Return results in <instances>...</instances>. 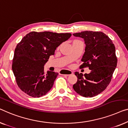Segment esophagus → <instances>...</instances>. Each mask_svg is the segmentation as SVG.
Returning a JSON list of instances; mask_svg holds the SVG:
<instances>
[{"label": "esophagus", "mask_w": 128, "mask_h": 128, "mask_svg": "<svg viewBox=\"0 0 128 128\" xmlns=\"http://www.w3.org/2000/svg\"><path fill=\"white\" fill-rule=\"evenodd\" d=\"M60 74L62 75H66V76H68V75H71L73 74V72L70 70H62L60 71Z\"/></svg>", "instance_id": "1"}]
</instances>
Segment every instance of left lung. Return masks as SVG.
<instances>
[{"mask_svg":"<svg viewBox=\"0 0 128 128\" xmlns=\"http://www.w3.org/2000/svg\"><path fill=\"white\" fill-rule=\"evenodd\" d=\"M73 35L84 38L86 45L80 68L91 70L84 76L75 72L77 81L73 89L84 97H94L102 92L112 80L117 64L116 48L112 40L102 32L84 31Z\"/></svg>","mask_w":128,"mask_h":128,"instance_id":"left-lung-1","label":"left lung"}]
</instances>
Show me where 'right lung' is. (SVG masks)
I'll return each mask as SVG.
<instances>
[{
	"label": "right lung",
	"mask_w": 128,
	"mask_h": 128,
	"mask_svg": "<svg viewBox=\"0 0 128 128\" xmlns=\"http://www.w3.org/2000/svg\"><path fill=\"white\" fill-rule=\"evenodd\" d=\"M71 33L31 32L24 36L15 49L12 69L18 86L33 98L45 95L52 88L58 73L48 71L44 65Z\"/></svg>",
	"instance_id": "right-lung-1"
}]
</instances>
